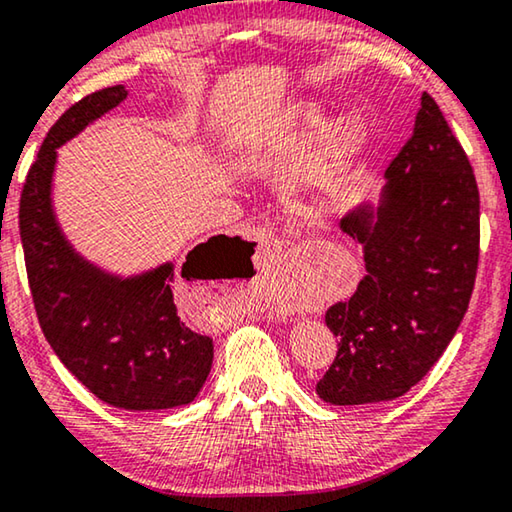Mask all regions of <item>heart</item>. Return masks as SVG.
Returning a JSON list of instances; mask_svg holds the SVG:
<instances>
[{
    "instance_id": "obj_1",
    "label": "heart",
    "mask_w": 512,
    "mask_h": 512,
    "mask_svg": "<svg viewBox=\"0 0 512 512\" xmlns=\"http://www.w3.org/2000/svg\"><path fill=\"white\" fill-rule=\"evenodd\" d=\"M301 124H303V128H308L310 133H317V135L326 133V119L317 108L305 110L301 114ZM255 158H257V154H255ZM312 296H315V292H305V301H312Z\"/></svg>"
}]
</instances>
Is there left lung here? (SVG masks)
Returning a JSON list of instances; mask_svg holds the SVG:
<instances>
[{"label": "left lung", "instance_id": "8db88e82", "mask_svg": "<svg viewBox=\"0 0 512 512\" xmlns=\"http://www.w3.org/2000/svg\"><path fill=\"white\" fill-rule=\"evenodd\" d=\"M379 202L340 218L365 250V278L326 312L338 354L317 395L338 407L400 398L460 326L478 269L480 197L444 114L421 96L414 133L384 172Z\"/></svg>", "mask_w": 512, "mask_h": 512}]
</instances>
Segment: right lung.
<instances>
[{"label":"right lung","instance_id":"1","mask_svg":"<svg viewBox=\"0 0 512 512\" xmlns=\"http://www.w3.org/2000/svg\"><path fill=\"white\" fill-rule=\"evenodd\" d=\"M126 96L124 85L94 91L50 128L22 188L20 239L38 324L59 361L98 400L156 411L193 402L213 363V340L190 331L177 315L172 287L179 273L207 280L253 243L220 234L190 250L181 269L170 259L135 273L105 269L73 246L52 197L59 149ZM218 238L228 246L213 247Z\"/></svg>","mask_w":512,"mask_h":512}]
</instances>
